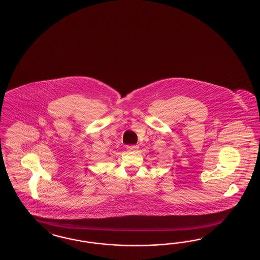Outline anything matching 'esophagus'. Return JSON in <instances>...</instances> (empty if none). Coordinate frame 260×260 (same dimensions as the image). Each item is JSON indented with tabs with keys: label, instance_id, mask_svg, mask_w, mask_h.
Returning a JSON list of instances; mask_svg holds the SVG:
<instances>
[{
	"label": "esophagus",
	"instance_id": "34e87169",
	"mask_svg": "<svg viewBox=\"0 0 260 260\" xmlns=\"http://www.w3.org/2000/svg\"><path fill=\"white\" fill-rule=\"evenodd\" d=\"M138 148H139V146H137V145L127 146V149L128 151H136V150H138Z\"/></svg>",
	"mask_w": 260,
	"mask_h": 260
}]
</instances>
